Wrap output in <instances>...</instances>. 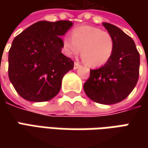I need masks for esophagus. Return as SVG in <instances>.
<instances>
[{
	"label": "esophagus",
	"instance_id": "1",
	"mask_svg": "<svg viewBox=\"0 0 148 148\" xmlns=\"http://www.w3.org/2000/svg\"><path fill=\"white\" fill-rule=\"evenodd\" d=\"M80 63L79 62H75L74 63V69H77V68H79L80 67Z\"/></svg>",
	"mask_w": 148,
	"mask_h": 148
}]
</instances>
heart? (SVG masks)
<instances>
[{
  "instance_id": "1",
  "label": "heart",
  "mask_w": 148,
  "mask_h": 148,
  "mask_svg": "<svg viewBox=\"0 0 148 148\" xmlns=\"http://www.w3.org/2000/svg\"><path fill=\"white\" fill-rule=\"evenodd\" d=\"M66 55L74 57L81 52L86 65L96 67L110 59L114 41L109 32L93 26H81L73 29L71 37L66 36L62 41Z\"/></svg>"
}]
</instances>
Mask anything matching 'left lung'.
<instances>
[{
    "label": "left lung",
    "instance_id": "obj_1",
    "mask_svg": "<svg viewBox=\"0 0 148 148\" xmlns=\"http://www.w3.org/2000/svg\"><path fill=\"white\" fill-rule=\"evenodd\" d=\"M102 25L114 38V52L105 65L90 70L83 88L95 102L113 105L127 98L135 87L139 77L140 55L128 34L114 25Z\"/></svg>",
    "mask_w": 148,
    "mask_h": 148
}]
</instances>
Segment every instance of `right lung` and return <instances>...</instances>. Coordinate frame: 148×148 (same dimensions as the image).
<instances>
[{
  "label": "right lung",
  "instance_id": "right-lung-1",
  "mask_svg": "<svg viewBox=\"0 0 148 148\" xmlns=\"http://www.w3.org/2000/svg\"><path fill=\"white\" fill-rule=\"evenodd\" d=\"M73 23L38 21L14 38L9 51L10 82L22 98L43 102L58 94L62 80L74 62L62 53L61 38Z\"/></svg>",
  "mask_w": 148,
  "mask_h": 148
}]
</instances>
